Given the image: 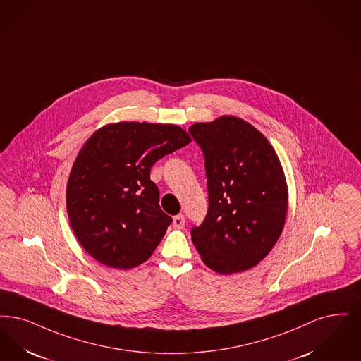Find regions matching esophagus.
Listing matches in <instances>:
<instances>
[{
  "label": "esophagus",
  "mask_w": 361,
  "mask_h": 361,
  "mask_svg": "<svg viewBox=\"0 0 361 361\" xmlns=\"http://www.w3.org/2000/svg\"><path fill=\"white\" fill-rule=\"evenodd\" d=\"M173 227L177 230H183L185 227V217L184 215H177L173 217Z\"/></svg>",
  "instance_id": "1"
}]
</instances>
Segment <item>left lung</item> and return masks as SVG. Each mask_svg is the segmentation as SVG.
I'll list each match as a JSON object with an SVG mask.
<instances>
[{
    "mask_svg": "<svg viewBox=\"0 0 361 361\" xmlns=\"http://www.w3.org/2000/svg\"><path fill=\"white\" fill-rule=\"evenodd\" d=\"M189 131L204 153L209 200L192 242L219 274L252 269L273 250L288 216L281 161L259 130L238 116L199 122Z\"/></svg>",
    "mask_w": 361,
    "mask_h": 361,
    "instance_id": "8db88e82",
    "label": "left lung"
}]
</instances>
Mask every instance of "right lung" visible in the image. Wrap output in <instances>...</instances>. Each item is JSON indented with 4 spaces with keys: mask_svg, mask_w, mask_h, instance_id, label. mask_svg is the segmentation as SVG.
<instances>
[{
    "mask_svg": "<svg viewBox=\"0 0 361 361\" xmlns=\"http://www.w3.org/2000/svg\"><path fill=\"white\" fill-rule=\"evenodd\" d=\"M190 142L178 125L116 122L95 130L70 172L66 204L73 233L94 259L129 270L152 257L172 217L150 180L156 161Z\"/></svg>",
    "mask_w": 361,
    "mask_h": 361,
    "instance_id": "add662e5",
    "label": "right lung"
}]
</instances>
